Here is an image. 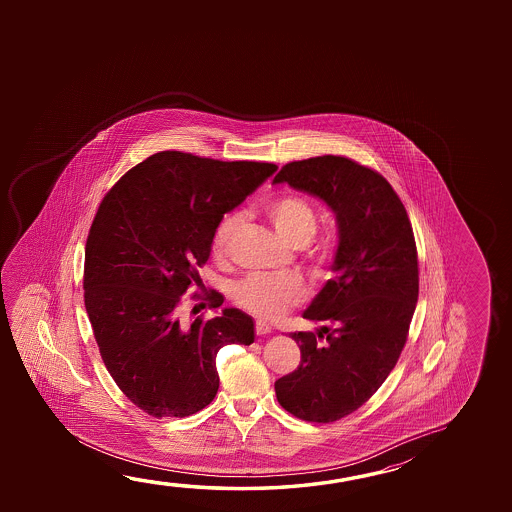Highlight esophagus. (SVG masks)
<instances>
[{
    "mask_svg": "<svg viewBox=\"0 0 512 512\" xmlns=\"http://www.w3.org/2000/svg\"><path fill=\"white\" fill-rule=\"evenodd\" d=\"M271 325L266 323V321H257L255 323V332H257V336H266V334H271Z\"/></svg>",
    "mask_w": 512,
    "mask_h": 512,
    "instance_id": "esophagus-1",
    "label": "esophagus"
}]
</instances>
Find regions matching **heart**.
Segmentation results:
<instances>
[{"mask_svg": "<svg viewBox=\"0 0 512 512\" xmlns=\"http://www.w3.org/2000/svg\"><path fill=\"white\" fill-rule=\"evenodd\" d=\"M266 216L278 234L294 248H303L314 239L318 230V214L314 205L296 194H284L266 205ZM243 225L239 212L221 219L212 235V255L225 257L235 234ZM334 255V241L323 239L310 248L309 257L318 271H325ZM235 303L262 319H277L307 296L300 278L291 275H250L232 289Z\"/></svg>", "mask_w": 512, "mask_h": 512, "instance_id": "b5f03b06", "label": "heart"}]
</instances>
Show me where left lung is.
I'll list each match as a JSON object with an SVG mask.
<instances>
[{"instance_id": "8db88e82", "label": "left lung", "mask_w": 512, "mask_h": 512, "mask_svg": "<svg viewBox=\"0 0 512 512\" xmlns=\"http://www.w3.org/2000/svg\"><path fill=\"white\" fill-rule=\"evenodd\" d=\"M273 184L318 196L336 214V277L303 312L323 327L291 334L302 361L275 382L285 411L332 423L377 393L407 343L419 291L414 232L391 184L355 160L323 155L289 162Z\"/></svg>"}]
</instances>
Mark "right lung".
<instances>
[{
	"label": "right lung",
	"mask_w": 512,
	"mask_h": 512,
	"mask_svg": "<svg viewBox=\"0 0 512 512\" xmlns=\"http://www.w3.org/2000/svg\"><path fill=\"white\" fill-rule=\"evenodd\" d=\"M275 171L269 162L159 151L101 200L85 244V310L110 377L153 418L202 411L218 393L219 350L255 339L243 310L184 327L176 309L202 285L198 268L223 214ZM205 300L216 309L223 296L210 291Z\"/></svg>",
	"instance_id": "right-lung-1"
}]
</instances>
